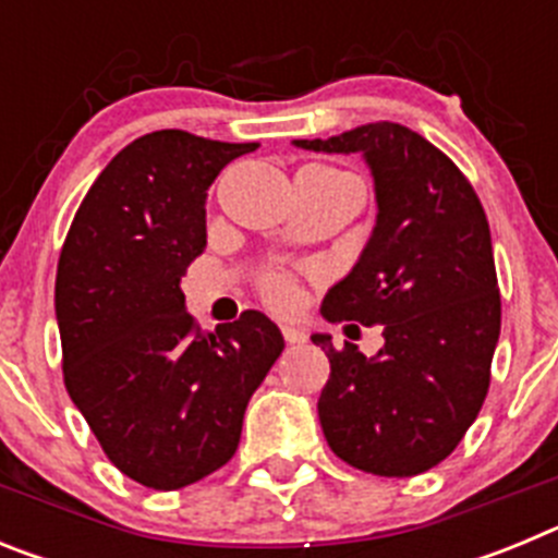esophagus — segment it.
Returning <instances> with one entry per match:
<instances>
[{"mask_svg": "<svg viewBox=\"0 0 558 558\" xmlns=\"http://www.w3.org/2000/svg\"><path fill=\"white\" fill-rule=\"evenodd\" d=\"M282 338L288 340L290 347H295V343H304V340H307V335H304L302 329H295V327H282Z\"/></svg>", "mask_w": 558, "mask_h": 558, "instance_id": "obj_1", "label": "esophagus"}]
</instances>
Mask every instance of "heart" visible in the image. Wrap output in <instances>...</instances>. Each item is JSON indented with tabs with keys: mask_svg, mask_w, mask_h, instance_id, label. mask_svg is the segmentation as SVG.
<instances>
[{
	"mask_svg": "<svg viewBox=\"0 0 558 558\" xmlns=\"http://www.w3.org/2000/svg\"><path fill=\"white\" fill-rule=\"evenodd\" d=\"M318 170H327V167H318ZM327 172H335V170H327ZM263 295L274 304V307H284V304L293 302V295H295L293 279L284 274H268L263 279Z\"/></svg>",
	"mask_w": 558,
	"mask_h": 558,
	"instance_id": "heart-1",
	"label": "heart"
}]
</instances>
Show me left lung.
Listing matches in <instances>:
<instances>
[{
  "mask_svg": "<svg viewBox=\"0 0 558 558\" xmlns=\"http://www.w3.org/2000/svg\"><path fill=\"white\" fill-rule=\"evenodd\" d=\"M315 153H360L374 175L377 223L366 248L324 295L327 322L383 324L374 357L332 347L318 397L327 445L379 477H411L445 461L477 418L500 338V288L489 220L475 190L436 145L397 122H368ZM357 329V327H354ZM352 338V335H349Z\"/></svg>",
  "mask_w": 558,
  "mask_h": 558,
  "instance_id": "obj_1",
  "label": "left lung"
}]
</instances>
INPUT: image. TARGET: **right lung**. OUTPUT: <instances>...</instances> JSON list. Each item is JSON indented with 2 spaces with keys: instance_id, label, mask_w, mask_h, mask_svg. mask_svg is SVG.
Returning a JSON list of instances; mask_svg holds the SVG:
<instances>
[{
  "instance_id": "right-lung-1",
  "label": "right lung",
  "mask_w": 558,
  "mask_h": 558,
  "mask_svg": "<svg viewBox=\"0 0 558 558\" xmlns=\"http://www.w3.org/2000/svg\"><path fill=\"white\" fill-rule=\"evenodd\" d=\"M256 147L145 133L97 175L61 248L63 383L108 461L147 489L190 486L234 456L251 393L284 349L256 310L201 332L181 293L206 245V190Z\"/></svg>"
}]
</instances>
